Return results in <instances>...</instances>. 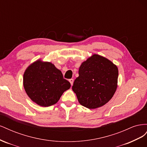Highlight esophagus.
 Returning a JSON list of instances; mask_svg holds the SVG:
<instances>
[{
    "label": "esophagus",
    "instance_id": "1",
    "mask_svg": "<svg viewBox=\"0 0 147 147\" xmlns=\"http://www.w3.org/2000/svg\"><path fill=\"white\" fill-rule=\"evenodd\" d=\"M74 79L73 78H71V79H69V82L70 83V84H71V85H73V83H74Z\"/></svg>",
    "mask_w": 147,
    "mask_h": 147
}]
</instances>
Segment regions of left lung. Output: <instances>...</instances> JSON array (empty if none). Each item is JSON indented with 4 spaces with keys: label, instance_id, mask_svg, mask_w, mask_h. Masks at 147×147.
Segmentation results:
<instances>
[{
    "label": "left lung",
    "instance_id": "obj_1",
    "mask_svg": "<svg viewBox=\"0 0 147 147\" xmlns=\"http://www.w3.org/2000/svg\"><path fill=\"white\" fill-rule=\"evenodd\" d=\"M72 90L79 103L89 109L104 105L118 86L117 66L106 57L94 54L82 63Z\"/></svg>",
    "mask_w": 147,
    "mask_h": 147
}]
</instances>
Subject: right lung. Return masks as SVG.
Here are the masks:
<instances>
[{
  "label": "right lung",
  "mask_w": 147,
  "mask_h": 147,
  "mask_svg": "<svg viewBox=\"0 0 147 147\" xmlns=\"http://www.w3.org/2000/svg\"><path fill=\"white\" fill-rule=\"evenodd\" d=\"M23 86L31 100L46 107L56 104L71 85L54 64L38 59L26 69Z\"/></svg>",
  "instance_id": "add662e5"
}]
</instances>
